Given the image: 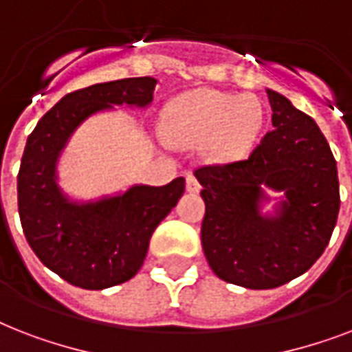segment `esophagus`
<instances>
[{
	"instance_id": "1",
	"label": "esophagus",
	"mask_w": 352,
	"mask_h": 352,
	"mask_svg": "<svg viewBox=\"0 0 352 352\" xmlns=\"http://www.w3.org/2000/svg\"><path fill=\"white\" fill-rule=\"evenodd\" d=\"M186 190L190 193H197L201 190V184H199L197 177L193 175V173H188L186 175Z\"/></svg>"
}]
</instances>
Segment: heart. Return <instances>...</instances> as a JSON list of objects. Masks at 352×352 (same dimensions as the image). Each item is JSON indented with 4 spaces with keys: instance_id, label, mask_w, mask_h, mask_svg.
Masks as SVG:
<instances>
[{
    "instance_id": "obj_1",
    "label": "heart",
    "mask_w": 352,
    "mask_h": 352,
    "mask_svg": "<svg viewBox=\"0 0 352 352\" xmlns=\"http://www.w3.org/2000/svg\"><path fill=\"white\" fill-rule=\"evenodd\" d=\"M263 126L256 96L195 89L171 100L162 115V133L175 146H206L214 160L239 159Z\"/></svg>"
}]
</instances>
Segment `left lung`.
I'll list each match as a JSON object with an SVG mask.
<instances>
[{"label":"left lung","instance_id":"8db88e82","mask_svg":"<svg viewBox=\"0 0 352 352\" xmlns=\"http://www.w3.org/2000/svg\"><path fill=\"white\" fill-rule=\"evenodd\" d=\"M274 129L250 157L203 166L195 177L206 204L201 241L210 268L226 283L276 289L305 274L323 254L340 212L336 160L316 122L267 89ZM284 197L274 214H261L270 198Z\"/></svg>","mask_w":352,"mask_h":352}]
</instances>
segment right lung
Instances as JSON below:
<instances>
[{
    "instance_id": "obj_1",
    "label": "right lung",
    "mask_w": 352,
    "mask_h": 352,
    "mask_svg": "<svg viewBox=\"0 0 352 352\" xmlns=\"http://www.w3.org/2000/svg\"><path fill=\"white\" fill-rule=\"evenodd\" d=\"M155 85L157 80L142 76L69 93L27 138L18 173L21 228L38 259L74 287L102 290L131 279L155 228L184 193L182 177L87 203L69 199L58 186V159L80 124L113 106H149Z\"/></svg>"
}]
</instances>
